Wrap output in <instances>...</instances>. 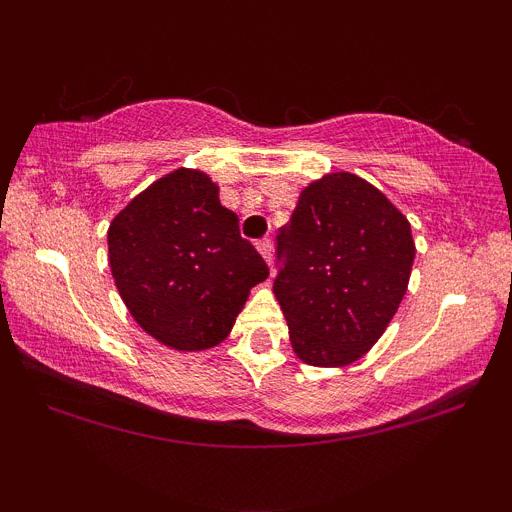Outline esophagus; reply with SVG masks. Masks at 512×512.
Segmentation results:
<instances>
[{"label":"esophagus","instance_id":"1","mask_svg":"<svg viewBox=\"0 0 512 512\" xmlns=\"http://www.w3.org/2000/svg\"><path fill=\"white\" fill-rule=\"evenodd\" d=\"M257 250H260V255L267 260V264H272V255H274V245H272V238H262L257 240Z\"/></svg>","mask_w":512,"mask_h":512}]
</instances>
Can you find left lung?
Instances as JSON below:
<instances>
[{
    "label": "left lung",
    "mask_w": 512,
    "mask_h": 512,
    "mask_svg": "<svg viewBox=\"0 0 512 512\" xmlns=\"http://www.w3.org/2000/svg\"><path fill=\"white\" fill-rule=\"evenodd\" d=\"M407 216L354 173L310 182L279 228L274 296L308 366H349L383 337L407 293Z\"/></svg>",
    "instance_id": "obj_1"
}]
</instances>
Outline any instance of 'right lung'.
<instances>
[{"instance_id":"add662e5","label":"right lung","mask_w":512,"mask_h":512,"mask_svg":"<svg viewBox=\"0 0 512 512\" xmlns=\"http://www.w3.org/2000/svg\"><path fill=\"white\" fill-rule=\"evenodd\" d=\"M108 260L137 325L178 351L221 344L269 276L238 216L221 207L219 185L192 168L163 175L115 216Z\"/></svg>"}]
</instances>
